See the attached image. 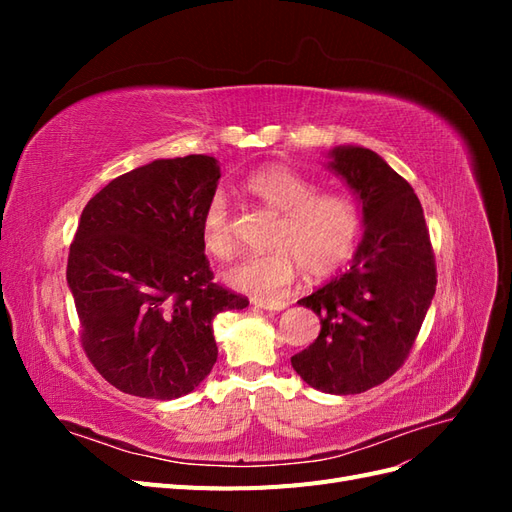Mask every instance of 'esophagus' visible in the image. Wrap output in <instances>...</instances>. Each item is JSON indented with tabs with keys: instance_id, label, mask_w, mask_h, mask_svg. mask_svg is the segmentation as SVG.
Here are the masks:
<instances>
[{
	"instance_id": "34e87169",
	"label": "esophagus",
	"mask_w": 512,
	"mask_h": 512,
	"mask_svg": "<svg viewBox=\"0 0 512 512\" xmlns=\"http://www.w3.org/2000/svg\"><path fill=\"white\" fill-rule=\"evenodd\" d=\"M252 303L262 309H269V312H282V309L288 305L284 299H258V297H254Z\"/></svg>"
}]
</instances>
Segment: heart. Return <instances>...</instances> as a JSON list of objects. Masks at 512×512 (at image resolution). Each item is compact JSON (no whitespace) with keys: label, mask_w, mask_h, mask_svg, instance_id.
I'll return each mask as SVG.
<instances>
[{"label":"heart","mask_w":512,"mask_h":512,"mask_svg":"<svg viewBox=\"0 0 512 512\" xmlns=\"http://www.w3.org/2000/svg\"><path fill=\"white\" fill-rule=\"evenodd\" d=\"M243 190L277 213L269 245L273 250L239 260L226 271V282L254 297L271 299L284 292L299 273L324 275L350 258L359 243L363 218L354 200L339 192H318V183L284 164L256 170ZM200 241L207 254L228 260L235 254L228 203L213 194L200 220Z\"/></svg>","instance_id":"heart-1"}]
</instances>
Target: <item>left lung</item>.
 Listing matches in <instances>:
<instances>
[{"mask_svg":"<svg viewBox=\"0 0 512 512\" xmlns=\"http://www.w3.org/2000/svg\"><path fill=\"white\" fill-rule=\"evenodd\" d=\"M329 158L359 198L365 235L350 269L299 301L320 318V335L290 363L314 389L354 395L389 380L408 359L436 294V258L404 177L365 147H335Z\"/></svg>","mask_w":512,"mask_h":512,"instance_id":"left-lung-1","label":"left lung"}]
</instances>
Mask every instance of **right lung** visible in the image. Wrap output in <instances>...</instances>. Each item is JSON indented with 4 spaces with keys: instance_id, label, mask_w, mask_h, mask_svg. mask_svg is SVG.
<instances>
[{
    "instance_id": "add662e5",
    "label": "right lung",
    "mask_w": 512,
    "mask_h": 512,
    "mask_svg": "<svg viewBox=\"0 0 512 512\" xmlns=\"http://www.w3.org/2000/svg\"><path fill=\"white\" fill-rule=\"evenodd\" d=\"M211 156L153 160L89 200L68 256V286L89 361L115 389L177 399L218 361L213 318L247 307L213 282L200 241L218 190Z\"/></svg>"
}]
</instances>
